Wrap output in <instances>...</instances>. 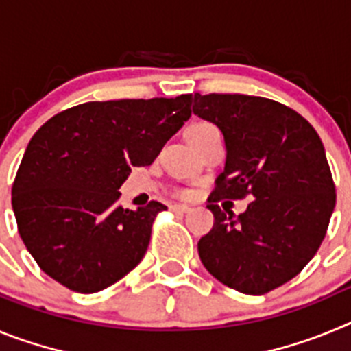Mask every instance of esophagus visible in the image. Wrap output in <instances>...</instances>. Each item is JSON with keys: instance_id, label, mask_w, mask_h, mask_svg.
Returning a JSON list of instances; mask_svg holds the SVG:
<instances>
[{"instance_id": "esophagus-1", "label": "esophagus", "mask_w": 351, "mask_h": 351, "mask_svg": "<svg viewBox=\"0 0 351 351\" xmlns=\"http://www.w3.org/2000/svg\"><path fill=\"white\" fill-rule=\"evenodd\" d=\"M170 209L173 210V213H188V210L191 209L190 206H184V204H173V206H170Z\"/></svg>"}]
</instances>
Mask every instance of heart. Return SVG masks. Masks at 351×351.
<instances>
[{"label":"heart","mask_w":351,"mask_h":351,"mask_svg":"<svg viewBox=\"0 0 351 351\" xmlns=\"http://www.w3.org/2000/svg\"><path fill=\"white\" fill-rule=\"evenodd\" d=\"M209 130H214V126L210 125V123H204V121H200V123L191 125L190 128H188V132H186V135H197V133L209 132Z\"/></svg>","instance_id":"1"}]
</instances>
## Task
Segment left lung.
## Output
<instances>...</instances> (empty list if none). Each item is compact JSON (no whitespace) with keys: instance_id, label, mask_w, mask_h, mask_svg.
<instances>
[{"instance_id":"8db88e82","label":"left lung","mask_w":351,"mask_h":351,"mask_svg":"<svg viewBox=\"0 0 351 351\" xmlns=\"http://www.w3.org/2000/svg\"><path fill=\"white\" fill-rule=\"evenodd\" d=\"M193 114L218 126L226 145L198 255L223 285L263 295L295 278L327 234L336 186L324 144L293 108L262 96L195 93ZM246 196L239 217L215 204Z\"/></svg>"}]
</instances>
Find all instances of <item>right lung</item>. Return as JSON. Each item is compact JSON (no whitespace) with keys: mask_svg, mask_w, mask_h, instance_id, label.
<instances>
[{"mask_svg":"<svg viewBox=\"0 0 351 351\" xmlns=\"http://www.w3.org/2000/svg\"><path fill=\"white\" fill-rule=\"evenodd\" d=\"M193 95L88 101L33 135L12 186L17 228L47 276L79 293L125 278L144 258L163 204L119 206L132 167H147L191 116Z\"/></svg>","mask_w":351,"mask_h":351,"instance_id":"add662e5","label":"right lung"}]
</instances>
